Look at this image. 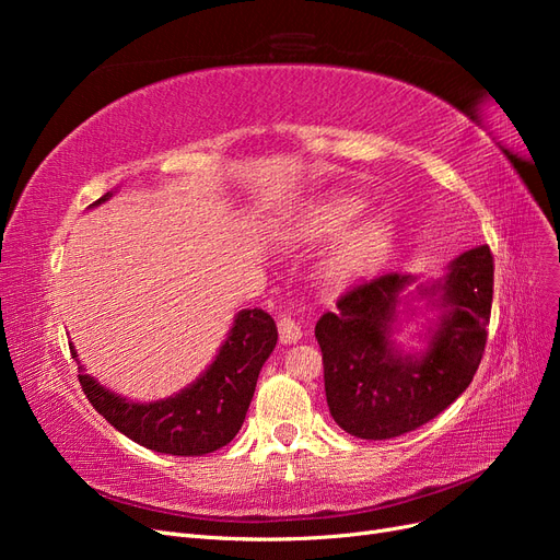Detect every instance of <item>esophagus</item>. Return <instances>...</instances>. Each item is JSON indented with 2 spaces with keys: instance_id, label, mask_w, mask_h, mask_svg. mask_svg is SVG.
Returning <instances> with one entry per match:
<instances>
[{
  "instance_id": "esophagus-1",
  "label": "esophagus",
  "mask_w": 560,
  "mask_h": 560,
  "mask_svg": "<svg viewBox=\"0 0 560 560\" xmlns=\"http://www.w3.org/2000/svg\"><path fill=\"white\" fill-rule=\"evenodd\" d=\"M278 329H280V341L287 346V343H296L301 338V327L299 322L294 317H280L278 322Z\"/></svg>"
}]
</instances>
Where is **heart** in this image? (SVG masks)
<instances>
[{"instance_id":"obj_1","label":"heart","mask_w":560,"mask_h":560,"mask_svg":"<svg viewBox=\"0 0 560 560\" xmlns=\"http://www.w3.org/2000/svg\"><path fill=\"white\" fill-rule=\"evenodd\" d=\"M366 202L358 196L336 194L315 202L303 214L299 233L306 238H331L354 219L362 217ZM343 231V230H342ZM345 232V231H343ZM393 243V231L383 217H371L338 235L317 266V278L327 287H346L378 266Z\"/></svg>"}]
</instances>
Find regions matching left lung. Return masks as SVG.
Returning a JSON list of instances; mask_svg holds the SVG:
<instances>
[{
	"label": "left lung",
	"instance_id": "obj_1",
	"mask_svg": "<svg viewBox=\"0 0 560 560\" xmlns=\"http://www.w3.org/2000/svg\"><path fill=\"white\" fill-rule=\"evenodd\" d=\"M490 303L493 254L488 245L463 252L436 280L383 273L352 287L315 325L327 404L338 428L376 442L442 413L477 374ZM418 312L435 313L421 335L427 348L406 353L394 336L400 322Z\"/></svg>",
	"mask_w": 560,
	"mask_h": 560
}]
</instances>
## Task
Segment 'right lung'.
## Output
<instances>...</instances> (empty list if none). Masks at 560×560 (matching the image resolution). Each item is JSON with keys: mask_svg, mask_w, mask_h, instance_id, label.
Listing matches in <instances>:
<instances>
[{"mask_svg": "<svg viewBox=\"0 0 560 560\" xmlns=\"http://www.w3.org/2000/svg\"><path fill=\"white\" fill-rule=\"evenodd\" d=\"M114 194L116 189L107 191L91 208L103 206ZM276 343L273 317L261 308H245L233 317L212 364L179 393L154 401H132L112 393L86 374L72 343L70 348L79 362L83 393L109 425L156 453L206 455L226 446L243 428L259 371Z\"/></svg>", "mask_w": 560, "mask_h": 560, "instance_id": "1", "label": "right lung"}]
</instances>
